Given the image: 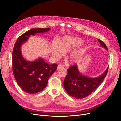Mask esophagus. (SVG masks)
<instances>
[{
	"instance_id": "34e87169",
	"label": "esophagus",
	"mask_w": 121,
	"mask_h": 121,
	"mask_svg": "<svg viewBox=\"0 0 121 121\" xmlns=\"http://www.w3.org/2000/svg\"><path fill=\"white\" fill-rule=\"evenodd\" d=\"M64 68V65H58V66H57V70H58V69H62V68Z\"/></svg>"
}]
</instances>
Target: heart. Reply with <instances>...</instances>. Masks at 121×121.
Here are the masks:
<instances>
[{
  "label": "heart",
  "mask_w": 121,
  "mask_h": 121,
  "mask_svg": "<svg viewBox=\"0 0 121 121\" xmlns=\"http://www.w3.org/2000/svg\"><path fill=\"white\" fill-rule=\"evenodd\" d=\"M84 43L82 39L79 37H70L65 36L58 42L53 41L50 45V50L52 56L54 58L61 57L64 52L65 53L69 51L75 49L81 46ZM80 57V55L78 52H71L67 57V60L69 63H75L77 61Z\"/></svg>",
  "instance_id": "obj_1"
}]
</instances>
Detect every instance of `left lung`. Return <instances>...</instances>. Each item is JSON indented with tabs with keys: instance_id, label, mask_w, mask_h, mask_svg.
Masks as SVG:
<instances>
[{
	"instance_id": "left-lung-1",
	"label": "left lung",
	"mask_w": 121,
	"mask_h": 121,
	"mask_svg": "<svg viewBox=\"0 0 121 121\" xmlns=\"http://www.w3.org/2000/svg\"><path fill=\"white\" fill-rule=\"evenodd\" d=\"M100 46L107 51L108 49L104 43L98 39ZM108 67L99 76L91 78L82 75L78 66L75 65L67 69L68 74L64 81V88L68 94L77 99L85 98L95 90L104 81L107 74Z\"/></svg>"
}]
</instances>
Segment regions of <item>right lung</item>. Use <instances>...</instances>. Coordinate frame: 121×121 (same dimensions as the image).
Returning a JSON list of instances; mask_svg holds the SVG:
<instances>
[{
	"label": "right lung",
	"mask_w": 121,
	"mask_h": 121,
	"mask_svg": "<svg viewBox=\"0 0 121 121\" xmlns=\"http://www.w3.org/2000/svg\"><path fill=\"white\" fill-rule=\"evenodd\" d=\"M50 28H33L18 38L14 44L12 54L13 72L16 81L24 92L37 93L46 87L49 78L56 71L57 65L49 64L43 58L29 61L23 56L21 46L30 36L43 33L50 30Z\"/></svg>",
	"instance_id": "1"
}]
</instances>
